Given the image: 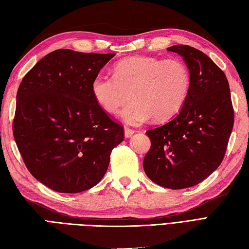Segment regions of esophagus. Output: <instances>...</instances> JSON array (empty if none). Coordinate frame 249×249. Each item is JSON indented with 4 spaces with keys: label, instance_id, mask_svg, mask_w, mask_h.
<instances>
[{
    "label": "esophagus",
    "instance_id": "1",
    "mask_svg": "<svg viewBox=\"0 0 249 249\" xmlns=\"http://www.w3.org/2000/svg\"><path fill=\"white\" fill-rule=\"evenodd\" d=\"M135 131L132 130V129H129V128H125L124 129V137L125 138H130L133 134H134Z\"/></svg>",
    "mask_w": 249,
    "mask_h": 249
}]
</instances>
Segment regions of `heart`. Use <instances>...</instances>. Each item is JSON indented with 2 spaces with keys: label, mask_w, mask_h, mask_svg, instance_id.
<instances>
[{
  "label": "heart",
  "mask_w": 249,
  "mask_h": 249,
  "mask_svg": "<svg viewBox=\"0 0 249 249\" xmlns=\"http://www.w3.org/2000/svg\"><path fill=\"white\" fill-rule=\"evenodd\" d=\"M190 74L179 60L134 56L121 60L114 75L99 72L92 82L97 104L107 113H117L129 97L121 117L138 125L150 117L162 120L178 113L187 99Z\"/></svg>",
  "instance_id": "b5f03b06"
}]
</instances>
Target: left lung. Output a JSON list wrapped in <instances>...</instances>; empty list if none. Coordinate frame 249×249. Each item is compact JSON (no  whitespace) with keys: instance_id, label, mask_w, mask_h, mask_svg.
Wrapping results in <instances>:
<instances>
[{"instance_id":"left-lung-1","label":"left lung","mask_w":249,"mask_h":249,"mask_svg":"<svg viewBox=\"0 0 249 249\" xmlns=\"http://www.w3.org/2000/svg\"><path fill=\"white\" fill-rule=\"evenodd\" d=\"M168 51L183 57L190 89L177 116L145 132L151 148L143 170L153 183L177 190L199 184L221 165L234 115L227 78L207 54L188 45Z\"/></svg>"}]
</instances>
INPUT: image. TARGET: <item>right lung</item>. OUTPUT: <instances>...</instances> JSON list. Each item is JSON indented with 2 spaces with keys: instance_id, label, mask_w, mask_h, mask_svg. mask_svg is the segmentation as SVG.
<instances>
[{
  "instance_id": "add662e5",
  "label": "right lung",
  "mask_w": 249,
  "mask_h": 249,
  "mask_svg": "<svg viewBox=\"0 0 249 249\" xmlns=\"http://www.w3.org/2000/svg\"><path fill=\"white\" fill-rule=\"evenodd\" d=\"M115 53L52 52L22 79L14 137L28 171L61 193L90 189L105 177L124 128L97 104L93 79Z\"/></svg>"
}]
</instances>
